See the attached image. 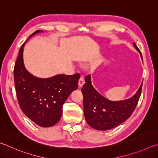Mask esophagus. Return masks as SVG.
I'll return each instance as SVG.
<instances>
[{
    "instance_id": "obj_1",
    "label": "esophagus",
    "mask_w": 158,
    "mask_h": 158,
    "mask_svg": "<svg viewBox=\"0 0 158 158\" xmlns=\"http://www.w3.org/2000/svg\"><path fill=\"white\" fill-rule=\"evenodd\" d=\"M85 84V81H84V78L82 77H80L79 81H78V86L80 87H82V85H83Z\"/></svg>"
}]
</instances>
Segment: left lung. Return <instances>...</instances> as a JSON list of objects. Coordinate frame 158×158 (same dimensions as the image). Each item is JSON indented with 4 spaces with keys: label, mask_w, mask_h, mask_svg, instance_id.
<instances>
[{
    "label": "left lung",
    "mask_w": 158,
    "mask_h": 158,
    "mask_svg": "<svg viewBox=\"0 0 158 158\" xmlns=\"http://www.w3.org/2000/svg\"><path fill=\"white\" fill-rule=\"evenodd\" d=\"M135 48L142 55L135 43ZM82 88L84 114L87 123L98 131H107L122 123L131 117L136 107L142 92V84L137 92L128 99L119 101L108 100L96 91L92 85L91 76L85 77Z\"/></svg>",
    "instance_id": "obj_1"
}]
</instances>
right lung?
Returning <instances> with one entry per match:
<instances>
[{"label":"right lung","mask_w":158,"mask_h":158,"mask_svg":"<svg viewBox=\"0 0 158 158\" xmlns=\"http://www.w3.org/2000/svg\"><path fill=\"white\" fill-rule=\"evenodd\" d=\"M40 32L37 30L29 38ZM27 41L19 50L14 69L16 96L21 110L30 120L41 127H51L60 120L63 104L77 89L80 74H58L48 78L34 76L23 63V47Z\"/></svg>","instance_id":"right-lung-1"}]
</instances>
